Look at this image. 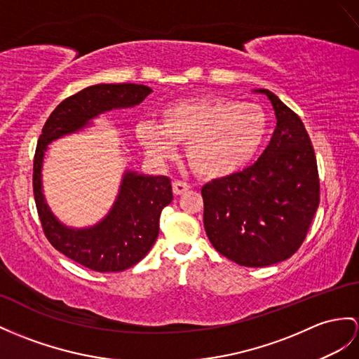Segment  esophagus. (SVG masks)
I'll list each match as a JSON object with an SVG mask.
<instances>
[{
    "instance_id": "34e87169",
    "label": "esophagus",
    "mask_w": 359,
    "mask_h": 359,
    "mask_svg": "<svg viewBox=\"0 0 359 359\" xmlns=\"http://www.w3.org/2000/svg\"><path fill=\"white\" fill-rule=\"evenodd\" d=\"M172 187H173V194L175 195H181V194H184V191H187L190 189V184H187L186 181L177 180V181L172 182Z\"/></svg>"
}]
</instances>
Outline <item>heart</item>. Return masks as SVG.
Wrapping results in <instances>:
<instances>
[{
	"instance_id": "heart-1",
	"label": "heart",
	"mask_w": 359,
	"mask_h": 359,
	"mask_svg": "<svg viewBox=\"0 0 359 359\" xmlns=\"http://www.w3.org/2000/svg\"><path fill=\"white\" fill-rule=\"evenodd\" d=\"M268 134V117L255 103L226 97L178 100L161 111L160 121L137 126L140 143L156 160H170L177 144L198 175L224 178L252 161Z\"/></svg>"
}]
</instances>
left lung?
Instances as JSON below:
<instances>
[{
    "mask_svg": "<svg viewBox=\"0 0 359 359\" xmlns=\"http://www.w3.org/2000/svg\"><path fill=\"white\" fill-rule=\"evenodd\" d=\"M277 126L260 158L201 189L212 245L242 266H268L302 247L320 204V178L308 130L268 90Z\"/></svg>",
    "mask_w": 359,
    "mask_h": 359,
    "instance_id": "left-lung-1",
    "label": "left lung"
}]
</instances>
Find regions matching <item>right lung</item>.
<instances>
[{"mask_svg": "<svg viewBox=\"0 0 359 359\" xmlns=\"http://www.w3.org/2000/svg\"><path fill=\"white\" fill-rule=\"evenodd\" d=\"M149 86L100 83L69 95L50 114L39 135L33 160V195L42 231L67 257L99 273H116L142 260L160 233L161 210L173 199L169 177H144L126 172L120 195L109 215L93 229L72 230L51 215L41 190V168L47 144L88 125L104 111L142 103Z\"/></svg>", "mask_w": 359, "mask_h": 359, "instance_id": "add662e5", "label": "right lung"}]
</instances>
